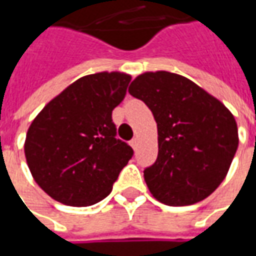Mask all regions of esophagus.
I'll return each instance as SVG.
<instances>
[{"label": "esophagus", "instance_id": "obj_1", "mask_svg": "<svg viewBox=\"0 0 256 256\" xmlns=\"http://www.w3.org/2000/svg\"><path fill=\"white\" fill-rule=\"evenodd\" d=\"M131 146H132L134 150H136L138 148V145H140V141H138V138H134V140H131Z\"/></svg>", "mask_w": 256, "mask_h": 256}]
</instances>
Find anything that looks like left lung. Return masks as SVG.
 <instances>
[{"label":"left lung","mask_w":256,"mask_h":256,"mask_svg":"<svg viewBox=\"0 0 256 256\" xmlns=\"http://www.w3.org/2000/svg\"><path fill=\"white\" fill-rule=\"evenodd\" d=\"M130 94L146 104L156 121L158 156L144 170L154 198L184 206L210 196L238 148L234 115L191 80L166 71L136 76Z\"/></svg>","instance_id":"left-lung-1"}]
</instances>
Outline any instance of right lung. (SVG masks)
<instances>
[{"instance_id":"1","label":"right lung","mask_w":256,"mask_h":256,"mask_svg":"<svg viewBox=\"0 0 256 256\" xmlns=\"http://www.w3.org/2000/svg\"><path fill=\"white\" fill-rule=\"evenodd\" d=\"M131 76H82L46 104L28 128L25 158L35 182L55 201L88 206L110 195L134 150L115 138L112 111Z\"/></svg>"}]
</instances>
